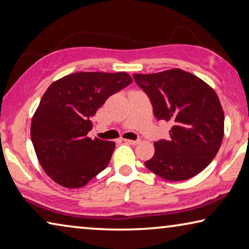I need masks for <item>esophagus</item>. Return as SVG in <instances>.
Wrapping results in <instances>:
<instances>
[{
  "instance_id": "1",
  "label": "esophagus",
  "mask_w": 249,
  "mask_h": 249,
  "mask_svg": "<svg viewBox=\"0 0 249 249\" xmlns=\"http://www.w3.org/2000/svg\"><path fill=\"white\" fill-rule=\"evenodd\" d=\"M126 143L131 144V145H137L140 143V140H136V141H133V140H124Z\"/></svg>"
}]
</instances>
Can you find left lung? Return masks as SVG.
Masks as SVG:
<instances>
[{
	"label": "left lung",
	"instance_id": "1",
	"mask_svg": "<svg viewBox=\"0 0 249 249\" xmlns=\"http://www.w3.org/2000/svg\"><path fill=\"white\" fill-rule=\"evenodd\" d=\"M147 94L159 121L171 122L168 140L154 143L155 153L145 166L172 181L192 178L206 168L222 144L224 112L210 85L179 69L133 74Z\"/></svg>",
	"mask_w": 249,
	"mask_h": 249
}]
</instances>
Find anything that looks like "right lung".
Here are the masks:
<instances>
[{
  "instance_id": "1",
  "label": "right lung",
  "mask_w": 249,
  "mask_h": 249,
  "mask_svg": "<svg viewBox=\"0 0 249 249\" xmlns=\"http://www.w3.org/2000/svg\"><path fill=\"white\" fill-rule=\"evenodd\" d=\"M132 82L125 72H80L49 86L32 118L31 140L42 168L55 183L78 188L106 168L115 143L88 137L90 117Z\"/></svg>"
}]
</instances>
